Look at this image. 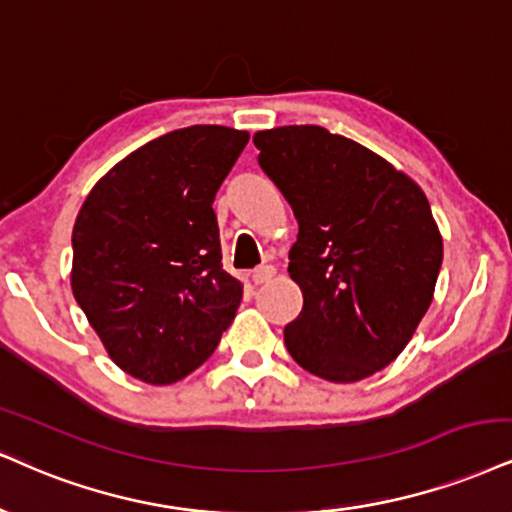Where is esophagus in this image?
<instances>
[{"label":"esophagus","instance_id":"1","mask_svg":"<svg viewBox=\"0 0 512 512\" xmlns=\"http://www.w3.org/2000/svg\"><path fill=\"white\" fill-rule=\"evenodd\" d=\"M275 275V268L273 266H261L256 268L254 273H251V280H254V285H263V282H270Z\"/></svg>","mask_w":512,"mask_h":512}]
</instances>
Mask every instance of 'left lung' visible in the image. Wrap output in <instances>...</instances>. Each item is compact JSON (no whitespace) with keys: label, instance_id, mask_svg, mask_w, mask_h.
<instances>
[{"label":"left lung","instance_id":"1","mask_svg":"<svg viewBox=\"0 0 512 512\" xmlns=\"http://www.w3.org/2000/svg\"><path fill=\"white\" fill-rule=\"evenodd\" d=\"M254 144L299 223L289 275L304 308L285 327L289 356L330 382L375 375L432 304L444 244L430 201L375 151L320 125L256 132Z\"/></svg>","mask_w":512,"mask_h":512}]
</instances>
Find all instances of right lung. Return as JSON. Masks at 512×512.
Returning <instances> with one entry per match:
<instances>
[{
    "instance_id": "obj_1",
    "label": "right lung",
    "mask_w": 512,
    "mask_h": 512,
    "mask_svg": "<svg viewBox=\"0 0 512 512\" xmlns=\"http://www.w3.org/2000/svg\"><path fill=\"white\" fill-rule=\"evenodd\" d=\"M249 132L189 125L104 175L73 227V296L113 363L170 384L216 351L242 285L223 270L213 199Z\"/></svg>"
}]
</instances>
